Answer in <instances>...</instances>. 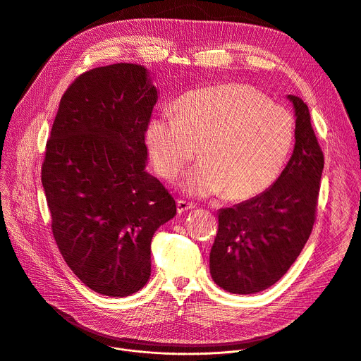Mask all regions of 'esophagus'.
Listing matches in <instances>:
<instances>
[{
    "instance_id": "34e87169",
    "label": "esophagus",
    "mask_w": 361,
    "mask_h": 361,
    "mask_svg": "<svg viewBox=\"0 0 361 361\" xmlns=\"http://www.w3.org/2000/svg\"><path fill=\"white\" fill-rule=\"evenodd\" d=\"M195 205L192 202H188L185 200H177V211L181 214V212H185L188 209H192Z\"/></svg>"
}]
</instances>
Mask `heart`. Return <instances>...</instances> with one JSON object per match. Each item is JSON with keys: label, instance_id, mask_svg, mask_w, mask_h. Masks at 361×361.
Returning <instances> with one entry per match:
<instances>
[{"label": "heart", "instance_id": "1", "mask_svg": "<svg viewBox=\"0 0 361 361\" xmlns=\"http://www.w3.org/2000/svg\"><path fill=\"white\" fill-rule=\"evenodd\" d=\"M290 111L258 89L225 83L185 93L170 111L154 116L146 143L157 173L176 178L197 154L202 161L184 178L195 195L254 197L279 176L293 145Z\"/></svg>", "mask_w": 361, "mask_h": 361}]
</instances>
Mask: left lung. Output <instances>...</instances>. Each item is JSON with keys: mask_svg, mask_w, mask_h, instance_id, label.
<instances>
[{"mask_svg": "<svg viewBox=\"0 0 361 361\" xmlns=\"http://www.w3.org/2000/svg\"><path fill=\"white\" fill-rule=\"evenodd\" d=\"M288 99L295 107L296 142L286 167L262 194L218 212L209 272L231 293L251 295L276 283L302 252L316 221L324 157L307 104L293 94Z\"/></svg>", "mask_w": 361, "mask_h": 361, "instance_id": "8db88e82", "label": "left lung"}]
</instances>
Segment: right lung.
Wrapping results in <instances>:
<instances>
[{
  "label": "right lung",
  "mask_w": 361,
  "mask_h": 361,
  "mask_svg": "<svg viewBox=\"0 0 361 361\" xmlns=\"http://www.w3.org/2000/svg\"><path fill=\"white\" fill-rule=\"evenodd\" d=\"M156 102L142 65L90 69L65 90L47 142L41 180L55 243L72 272L104 296L147 283L152 238L177 211L146 171Z\"/></svg>",
  "instance_id": "right-lung-1"
}]
</instances>
